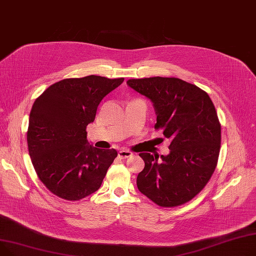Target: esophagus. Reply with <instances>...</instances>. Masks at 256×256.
Wrapping results in <instances>:
<instances>
[{
  "instance_id": "esophagus-1",
  "label": "esophagus",
  "mask_w": 256,
  "mask_h": 256,
  "mask_svg": "<svg viewBox=\"0 0 256 256\" xmlns=\"http://www.w3.org/2000/svg\"><path fill=\"white\" fill-rule=\"evenodd\" d=\"M118 157L121 159H126V158H129L132 156V153L130 151H128V150H121V151L118 152Z\"/></svg>"
}]
</instances>
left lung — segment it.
<instances>
[{"mask_svg":"<svg viewBox=\"0 0 256 256\" xmlns=\"http://www.w3.org/2000/svg\"><path fill=\"white\" fill-rule=\"evenodd\" d=\"M127 84L151 100L155 129L170 140L168 155L140 153L144 168L138 190L160 206H178L198 194L218 161L221 126L214 104L198 86L176 78L129 80Z\"/></svg>","mask_w":256,"mask_h":256,"instance_id":"left-lung-1","label":"left lung"}]
</instances>
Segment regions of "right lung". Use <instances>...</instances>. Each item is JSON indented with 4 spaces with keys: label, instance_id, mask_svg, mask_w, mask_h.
<instances>
[{
    "label": "right lung",
    "instance_id": "obj_1",
    "mask_svg": "<svg viewBox=\"0 0 256 256\" xmlns=\"http://www.w3.org/2000/svg\"><path fill=\"white\" fill-rule=\"evenodd\" d=\"M124 82L97 75L66 78L35 100L28 118V154L40 181L56 196L80 200L97 191L118 153L86 140L101 100Z\"/></svg>",
    "mask_w": 256,
    "mask_h": 256
}]
</instances>
